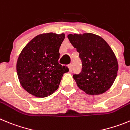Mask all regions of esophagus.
Masks as SVG:
<instances>
[{
	"mask_svg": "<svg viewBox=\"0 0 130 130\" xmlns=\"http://www.w3.org/2000/svg\"><path fill=\"white\" fill-rule=\"evenodd\" d=\"M68 67L69 68V71H70V72H71V71H72V64H69L68 66Z\"/></svg>",
	"mask_w": 130,
	"mask_h": 130,
	"instance_id": "obj_1",
	"label": "esophagus"
}]
</instances>
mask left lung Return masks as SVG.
Segmentation results:
<instances>
[{
    "instance_id": "8db88e82",
    "label": "left lung",
    "mask_w": 130,
    "mask_h": 130,
    "mask_svg": "<svg viewBox=\"0 0 130 130\" xmlns=\"http://www.w3.org/2000/svg\"><path fill=\"white\" fill-rule=\"evenodd\" d=\"M68 38L79 53L83 64L81 73L73 77L77 86L91 95L108 91L119 70L117 59L109 44L101 37L90 33L69 34Z\"/></svg>"
}]
</instances>
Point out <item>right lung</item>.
Wrapping results in <instances>:
<instances>
[{
    "instance_id": "obj_1",
    "label": "right lung",
    "mask_w": 130,
    "mask_h": 130,
    "mask_svg": "<svg viewBox=\"0 0 130 130\" xmlns=\"http://www.w3.org/2000/svg\"><path fill=\"white\" fill-rule=\"evenodd\" d=\"M65 34L42 33L22 49L17 61L20 84L27 92L42 98L59 88L63 74L68 68L59 64V48Z\"/></svg>"
}]
</instances>
